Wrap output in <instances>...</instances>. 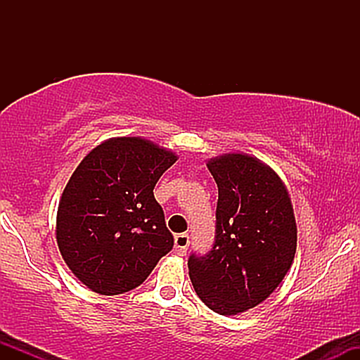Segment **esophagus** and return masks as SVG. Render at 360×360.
Returning <instances> with one entry per match:
<instances>
[{
	"label": "esophagus",
	"instance_id": "34e87169",
	"mask_svg": "<svg viewBox=\"0 0 360 360\" xmlns=\"http://www.w3.org/2000/svg\"><path fill=\"white\" fill-rule=\"evenodd\" d=\"M188 247H189V235L188 233L176 235V238H174V250H176V254L184 255L186 252H188Z\"/></svg>",
	"mask_w": 360,
	"mask_h": 360
}]
</instances>
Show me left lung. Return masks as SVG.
<instances>
[{
  "label": "left lung",
  "mask_w": 360,
  "mask_h": 360,
  "mask_svg": "<svg viewBox=\"0 0 360 360\" xmlns=\"http://www.w3.org/2000/svg\"><path fill=\"white\" fill-rule=\"evenodd\" d=\"M218 186L214 242L188 259L201 301L220 315L257 307L279 286L296 252V221L286 186L245 154L206 164Z\"/></svg>",
  "instance_id": "obj_1"
}]
</instances>
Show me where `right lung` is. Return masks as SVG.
Listing matches in <instances>:
<instances>
[{
    "mask_svg": "<svg viewBox=\"0 0 360 360\" xmlns=\"http://www.w3.org/2000/svg\"><path fill=\"white\" fill-rule=\"evenodd\" d=\"M176 160L148 140L120 137L93 148L74 171L57 210V245L91 291H130L172 250L154 188Z\"/></svg>",
    "mask_w": 360,
    "mask_h": 360,
    "instance_id": "obj_1",
    "label": "right lung"
}]
</instances>
